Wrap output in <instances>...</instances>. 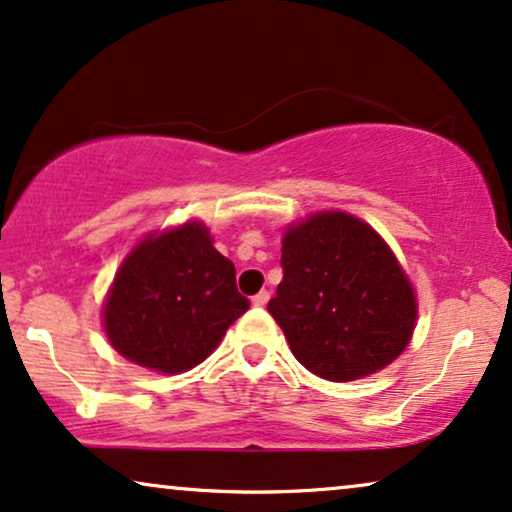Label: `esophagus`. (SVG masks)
Segmentation results:
<instances>
[{
  "mask_svg": "<svg viewBox=\"0 0 512 512\" xmlns=\"http://www.w3.org/2000/svg\"><path fill=\"white\" fill-rule=\"evenodd\" d=\"M268 301H270V294H268V291H258V294H256L254 298H251V303H254L256 308H263V305L268 303Z\"/></svg>",
  "mask_w": 512,
  "mask_h": 512,
  "instance_id": "34e87169",
  "label": "esophagus"
}]
</instances>
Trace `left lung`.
I'll return each instance as SVG.
<instances>
[{
	"label": "left lung",
	"instance_id": "8db88e82",
	"mask_svg": "<svg viewBox=\"0 0 512 512\" xmlns=\"http://www.w3.org/2000/svg\"><path fill=\"white\" fill-rule=\"evenodd\" d=\"M282 282L268 313L305 369L327 381L376 374L407 348L416 296L381 235L343 211L284 232Z\"/></svg>",
	"mask_w": 512,
	"mask_h": 512
}]
</instances>
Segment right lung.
<instances>
[{
	"instance_id": "right-lung-1",
	"label": "right lung",
	"mask_w": 512,
	"mask_h": 512,
	"mask_svg": "<svg viewBox=\"0 0 512 512\" xmlns=\"http://www.w3.org/2000/svg\"><path fill=\"white\" fill-rule=\"evenodd\" d=\"M249 310L235 265L199 221L152 232L126 256L103 308L105 334L126 360L181 374L214 353Z\"/></svg>"
}]
</instances>
